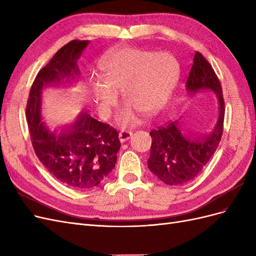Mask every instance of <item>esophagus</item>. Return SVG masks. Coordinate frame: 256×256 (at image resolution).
I'll list each match as a JSON object with an SVG mask.
<instances>
[{
  "label": "esophagus",
  "mask_w": 256,
  "mask_h": 256,
  "mask_svg": "<svg viewBox=\"0 0 256 256\" xmlns=\"http://www.w3.org/2000/svg\"><path fill=\"white\" fill-rule=\"evenodd\" d=\"M132 137V133L128 130H122L119 133V140L121 142H126V140H128Z\"/></svg>",
  "instance_id": "34e87169"
}]
</instances>
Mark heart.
Returning a JSON list of instances; mask_svg holds the SVG:
<instances>
[{
    "label": "heart",
    "instance_id": "1",
    "mask_svg": "<svg viewBox=\"0 0 256 256\" xmlns=\"http://www.w3.org/2000/svg\"><path fill=\"white\" fill-rule=\"evenodd\" d=\"M101 83H92L89 94L107 116L117 100L114 92H122L126 104L117 114L121 128H130L140 122L139 112L151 114L166 100L178 76L176 60L169 53L126 48L114 52L98 64Z\"/></svg>",
    "mask_w": 256,
    "mask_h": 256
}]
</instances>
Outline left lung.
Masks as SVG:
<instances>
[{
    "instance_id": "1",
    "label": "left lung",
    "mask_w": 256,
    "mask_h": 256,
    "mask_svg": "<svg viewBox=\"0 0 256 256\" xmlns=\"http://www.w3.org/2000/svg\"><path fill=\"white\" fill-rule=\"evenodd\" d=\"M186 90L190 96L203 92L215 94L218 118L215 126L206 134L183 130L180 120L150 132L152 146L148 167L162 182L171 186L186 184L199 174L215 153L224 130V101L220 82L200 52L194 54Z\"/></svg>"
}]
</instances>
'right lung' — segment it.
I'll use <instances>...</instances> for the list:
<instances>
[{"label": "right lung", "mask_w": 256, "mask_h": 256, "mask_svg": "<svg viewBox=\"0 0 256 256\" xmlns=\"http://www.w3.org/2000/svg\"><path fill=\"white\" fill-rule=\"evenodd\" d=\"M89 42L72 40L57 51L38 72L26 105L32 144L39 160L60 183L78 190L98 187L114 168L121 146L118 132L92 118L88 110L71 124L48 130L42 114V90L78 83V60Z\"/></svg>", "instance_id": "obj_1"}]
</instances>
